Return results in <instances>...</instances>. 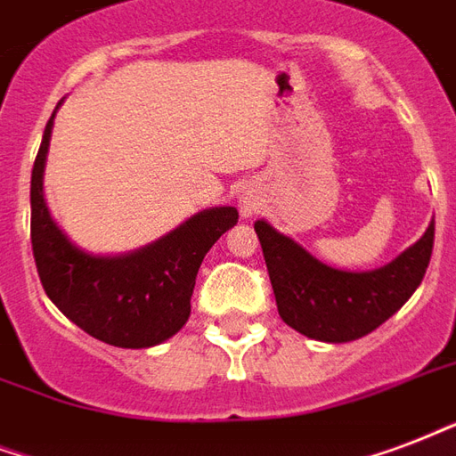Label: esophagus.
Returning <instances> with one entry per match:
<instances>
[{
  "mask_svg": "<svg viewBox=\"0 0 456 456\" xmlns=\"http://www.w3.org/2000/svg\"><path fill=\"white\" fill-rule=\"evenodd\" d=\"M258 196L253 193V191H241V198H239V208H241V217L246 220V217H251L256 210H258Z\"/></svg>",
  "mask_w": 456,
  "mask_h": 456,
  "instance_id": "34e87169",
  "label": "esophagus"
}]
</instances>
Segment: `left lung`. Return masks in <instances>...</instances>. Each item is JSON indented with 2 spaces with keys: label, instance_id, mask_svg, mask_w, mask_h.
<instances>
[{
  "label": "left lung",
  "instance_id": "left-lung-1",
  "mask_svg": "<svg viewBox=\"0 0 456 456\" xmlns=\"http://www.w3.org/2000/svg\"><path fill=\"white\" fill-rule=\"evenodd\" d=\"M263 246L277 311L308 339L342 344L366 337L419 289L433 253L436 220L416 243L375 270H339L318 260L265 220L253 224Z\"/></svg>",
  "mask_w": 456,
  "mask_h": 456
}]
</instances>
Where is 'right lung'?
Listing matches in <instances>:
<instances>
[{
	"instance_id": "obj_1",
	"label": "right lung",
	"mask_w": 456,
	"mask_h": 456,
	"mask_svg": "<svg viewBox=\"0 0 456 456\" xmlns=\"http://www.w3.org/2000/svg\"><path fill=\"white\" fill-rule=\"evenodd\" d=\"M57 110L45 126L30 176V241L45 294L69 321L104 344L148 349L167 342L189 321L205 253L234 227L239 213L232 205L208 208L158 241L119 256L76 246L45 200V162Z\"/></svg>"
}]
</instances>
